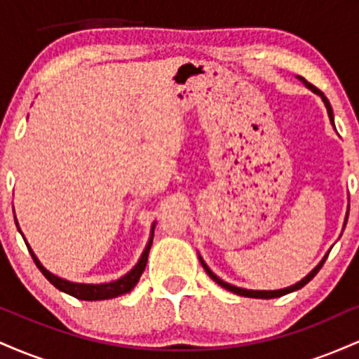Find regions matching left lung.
Here are the masks:
<instances>
[{"label":"left lung","mask_w":359,"mask_h":359,"mask_svg":"<svg viewBox=\"0 0 359 359\" xmlns=\"http://www.w3.org/2000/svg\"><path fill=\"white\" fill-rule=\"evenodd\" d=\"M297 79H300L304 82V84H306V88H309L312 90V93H316L317 96H320L323 97V101H324V104H325V108H327V114H329V119H331V123H332V126H334V114H332V108H331V104H329V101H327V97L324 96V93H320L319 89L316 88V86H312L311 82H307L306 79H304V77H300V76H297ZM346 221H348V217H346ZM325 258H327V255H325V257L320 259V263L319 265L316 266L314 270L311 271V273L307 275V277H304L302 280H300V282H297L295 283V285H290V287H287V288H280V290H248V288H240V287H234V285H231V283H228V282H224V280H221L219 277H217V275H214L212 271H211V269H209L208 265H205L204 263V259L199 257V259H201V265L204 266V270H205V273L209 275V277H211L214 282L217 283V285H221L222 288H226V290H229V292H233V294H238V295H243V297H251V299H275V297H282V295H285V294H290V292H295V290H299V288H302L304 285H307L309 282H311L312 278L316 277L317 275V271L320 270V266L324 265V262H325Z\"/></svg>","instance_id":"1"}]
</instances>
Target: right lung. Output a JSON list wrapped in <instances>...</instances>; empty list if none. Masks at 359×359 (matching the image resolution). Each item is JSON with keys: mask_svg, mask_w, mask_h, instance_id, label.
<instances>
[{"mask_svg": "<svg viewBox=\"0 0 359 359\" xmlns=\"http://www.w3.org/2000/svg\"><path fill=\"white\" fill-rule=\"evenodd\" d=\"M16 226H18V222H16ZM154 229H155V222H154V226H151L150 240H148V245L145 246V250H143L142 257H140L137 265L128 271L126 275H123L121 278L114 280V282H109V283H76V282H69V280L57 277V275L50 273V271L45 269L42 263L39 262V258L35 257V253L32 251L28 243H27V248H28V251H30L32 258H34L35 265L39 266V270L42 271V273L45 275V278H47L55 288H59V290L65 292V294L72 295V297H76L79 300H106V299L118 297V295L128 294V292L133 290V287L137 285L140 277H142L143 270H145V266H147L148 253H150L151 241H154Z\"/></svg>", "mask_w": 359, "mask_h": 359, "instance_id": "add662e5", "label": "right lung"}]
</instances>
